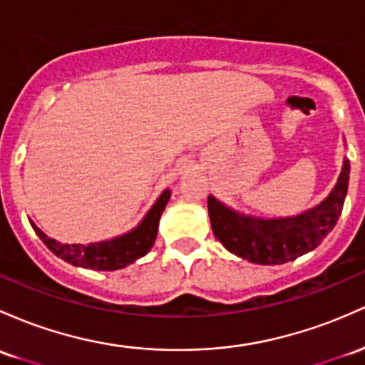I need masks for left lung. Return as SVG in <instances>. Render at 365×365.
Returning a JSON list of instances; mask_svg holds the SVG:
<instances>
[{
  "instance_id": "left-lung-1",
  "label": "left lung",
  "mask_w": 365,
  "mask_h": 365,
  "mask_svg": "<svg viewBox=\"0 0 365 365\" xmlns=\"http://www.w3.org/2000/svg\"><path fill=\"white\" fill-rule=\"evenodd\" d=\"M350 161H343V170L331 194L312 210L289 218H255L230 210L207 197L211 228L230 253L258 265H280L314 251L334 228L345 204Z\"/></svg>"
}]
</instances>
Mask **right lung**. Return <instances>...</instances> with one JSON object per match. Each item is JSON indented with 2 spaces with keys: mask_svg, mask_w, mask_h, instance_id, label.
Returning a JSON list of instances; mask_svg holds the SVG:
<instances>
[{
  "mask_svg": "<svg viewBox=\"0 0 365 365\" xmlns=\"http://www.w3.org/2000/svg\"><path fill=\"white\" fill-rule=\"evenodd\" d=\"M170 190H164L137 228H133L128 234L119 235V237L110 239V241L91 242L86 246H83V244H62L43 234L34 223H31V225L48 250L57 255L58 258H62L63 262L76 267L93 268V270H118V268H124L133 263L135 259L145 256L154 246L159 218H161L164 207L170 201Z\"/></svg>",
  "mask_w": 365,
  "mask_h": 365,
  "instance_id": "obj_1",
  "label": "right lung"
}]
</instances>
